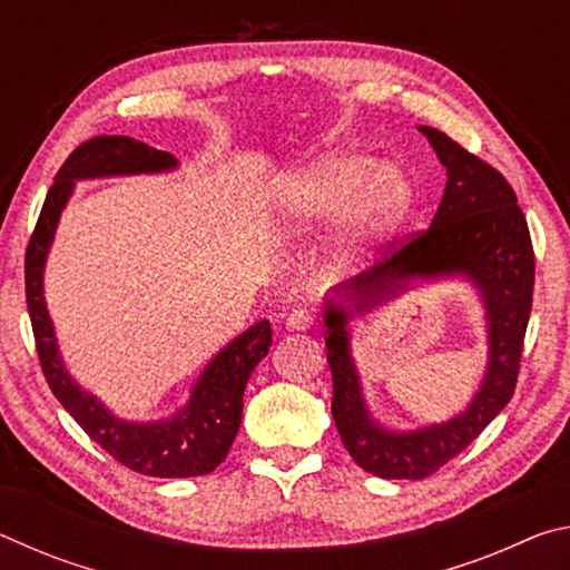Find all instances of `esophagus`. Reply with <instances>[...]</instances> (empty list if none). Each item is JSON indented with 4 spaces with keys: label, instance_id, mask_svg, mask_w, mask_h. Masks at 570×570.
Masks as SVG:
<instances>
[{
    "label": "esophagus",
    "instance_id": "esophagus-1",
    "mask_svg": "<svg viewBox=\"0 0 570 570\" xmlns=\"http://www.w3.org/2000/svg\"><path fill=\"white\" fill-rule=\"evenodd\" d=\"M312 324H314V314L308 312V308H294V312L286 316L288 332H306L312 330Z\"/></svg>",
    "mask_w": 570,
    "mask_h": 570
}]
</instances>
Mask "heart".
I'll use <instances>...</instances> for the list:
<instances>
[{
  "instance_id": "1",
  "label": "heart",
  "mask_w": 570,
  "mask_h": 570,
  "mask_svg": "<svg viewBox=\"0 0 570 570\" xmlns=\"http://www.w3.org/2000/svg\"><path fill=\"white\" fill-rule=\"evenodd\" d=\"M414 188L397 166H382L364 150H334L286 173L272 188V226L282 238H298L350 216L344 244L364 254L407 224Z\"/></svg>"
}]
</instances>
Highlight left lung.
<instances>
[{"instance_id":"8db88e82","label":"left lung","mask_w":570,"mask_h":570,"mask_svg":"<svg viewBox=\"0 0 570 570\" xmlns=\"http://www.w3.org/2000/svg\"><path fill=\"white\" fill-rule=\"evenodd\" d=\"M448 170L430 228L370 272L324 298L332 414L356 465L384 480H422L460 455L515 392L520 352L533 306L535 256L515 190L485 160L445 132L420 125ZM465 277L487 308L489 366L479 392L455 419L417 431H390L371 417L351 356L348 322L422 281Z\"/></svg>"}]
</instances>
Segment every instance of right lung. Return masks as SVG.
<instances>
[{
	"instance_id": "right-lung-1",
	"label": "right lung",
	"mask_w": 570,
	"mask_h": 570,
	"mask_svg": "<svg viewBox=\"0 0 570 570\" xmlns=\"http://www.w3.org/2000/svg\"><path fill=\"white\" fill-rule=\"evenodd\" d=\"M176 168L178 160L170 153L125 135H100L82 142L55 176L24 256L27 308L37 354L52 394L105 452H110L125 468L150 478L208 475L226 460L244 414L246 382L272 346V324L262 320L230 340L200 372L188 402L170 417L150 422L122 420L95 394L85 392L67 372L45 304V264L77 180L168 173Z\"/></svg>"
}]
</instances>
